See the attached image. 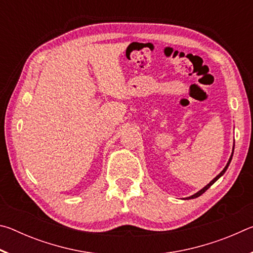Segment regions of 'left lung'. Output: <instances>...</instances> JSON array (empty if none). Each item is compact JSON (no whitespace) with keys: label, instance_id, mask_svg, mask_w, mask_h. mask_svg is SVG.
<instances>
[{"label":"left lung","instance_id":"8db88e82","mask_svg":"<svg viewBox=\"0 0 253 253\" xmlns=\"http://www.w3.org/2000/svg\"><path fill=\"white\" fill-rule=\"evenodd\" d=\"M233 151H234V145H233V149H232V154H231V156H230V158H229V162L228 163H226V165H225V168L223 169V170H222V172L219 174V175H217V176H215V177H214L213 179H212V181L211 182H210L209 184H208V185H205L203 188H202V190H200L199 192H196V193L195 194H193V195H191V196H188V198H186L187 200H190V199H195V198H199V196L200 195H202L203 193H204V192L205 191H207L208 190V188H210V187H211V185H213V184L214 183H215L216 181H217V179H219L221 176H222V175H223L224 173H225V170L226 169H228V168H229V165H230V163H231V160H232V156H233Z\"/></svg>","mask_w":253,"mask_h":253}]
</instances>
